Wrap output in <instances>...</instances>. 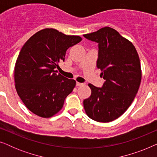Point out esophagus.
<instances>
[{"mask_svg":"<svg viewBox=\"0 0 157 157\" xmlns=\"http://www.w3.org/2000/svg\"><path fill=\"white\" fill-rule=\"evenodd\" d=\"M83 83H79V82L76 83L77 86H83Z\"/></svg>","mask_w":157,"mask_h":157,"instance_id":"34e87169","label":"esophagus"}]
</instances>
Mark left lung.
<instances>
[{
  "instance_id": "1",
  "label": "left lung",
  "mask_w": 157,
  "mask_h": 157,
  "mask_svg": "<svg viewBox=\"0 0 157 157\" xmlns=\"http://www.w3.org/2000/svg\"><path fill=\"white\" fill-rule=\"evenodd\" d=\"M98 44L97 68L106 81L102 88L91 83V94L83 101L86 113L98 122L112 121L127 110L141 81L138 53L130 40L110 27L83 35Z\"/></svg>"
}]
</instances>
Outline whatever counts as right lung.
Wrapping results in <instances>:
<instances>
[{"label":"right lung","instance_id":"obj_1","mask_svg":"<svg viewBox=\"0 0 157 157\" xmlns=\"http://www.w3.org/2000/svg\"><path fill=\"white\" fill-rule=\"evenodd\" d=\"M81 40L79 36L66 35L46 28L23 46L14 68L15 87L23 104L34 114L50 118L62 109L76 82L58 74L56 68L64 61L67 49Z\"/></svg>","mask_w":157,"mask_h":157}]
</instances>
